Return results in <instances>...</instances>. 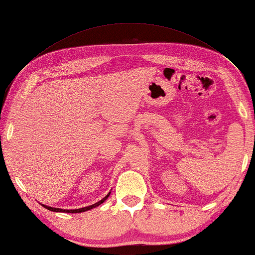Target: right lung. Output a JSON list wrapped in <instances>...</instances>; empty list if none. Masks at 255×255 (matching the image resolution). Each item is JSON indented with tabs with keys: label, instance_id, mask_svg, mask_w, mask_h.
<instances>
[{
	"label": "right lung",
	"instance_id": "obj_1",
	"mask_svg": "<svg viewBox=\"0 0 255 255\" xmlns=\"http://www.w3.org/2000/svg\"><path fill=\"white\" fill-rule=\"evenodd\" d=\"M110 196V192L108 193V195L103 198V199H101L99 202H97V204H93L91 206H88V207H84V208H80V209H59V208H54V207H49V206H46V205H42V207H45L46 209H48L50 211H56V213H71V214H76V213H83V211H86V210H90L92 208H96V207H98L99 205H101L105 202L108 197Z\"/></svg>",
	"mask_w": 255,
	"mask_h": 255
}]
</instances>
